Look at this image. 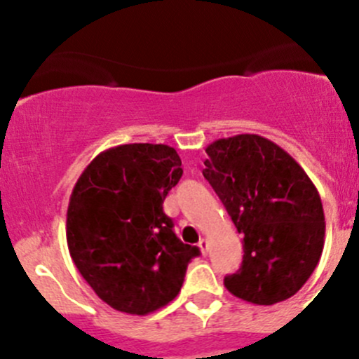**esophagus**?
<instances>
[{"label":"esophagus","instance_id":"34e87169","mask_svg":"<svg viewBox=\"0 0 359 359\" xmlns=\"http://www.w3.org/2000/svg\"><path fill=\"white\" fill-rule=\"evenodd\" d=\"M198 247H200L203 255H206V252H208V240H206V238H201L200 243H198Z\"/></svg>","mask_w":359,"mask_h":359}]
</instances>
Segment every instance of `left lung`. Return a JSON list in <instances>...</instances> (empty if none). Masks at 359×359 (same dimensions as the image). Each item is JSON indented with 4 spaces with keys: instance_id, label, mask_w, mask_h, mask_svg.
<instances>
[{
    "instance_id": "obj_1",
    "label": "left lung",
    "mask_w": 359,
    "mask_h": 359,
    "mask_svg": "<svg viewBox=\"0 0 359 359\" xmlns=\"http://www.w3.org/2000/svg\"><path fill=\"white\" fill-rule=\"evenodd\" d=\"M203 175L243 234V262L224 285L233 295L271 306L309 280L325 243L321 198L302 166L255 133L206 147Z\"/></svg>"
}]
</instances>
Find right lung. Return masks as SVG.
I'll use <instances>...</instances> for the list:
<instances>
[{"mask_svg": "<svg viewBox=\"0 0 359 359\" xmlns=\"http://www.w3.org/2000/svg\"><path fill=\"white\" fill-rule=\"evenodd\" d=\"M165 144L102 151L83 170L67 206L66 236L74 266L93 292L121 313L146 316L179 295L187 264L200 253L173 233L163 212L182 177Z\"/></svg>", "mask_w": 359, "mask_h": 359, "instance_id": "obj_1", "label": "right lung"}]
</instances>
